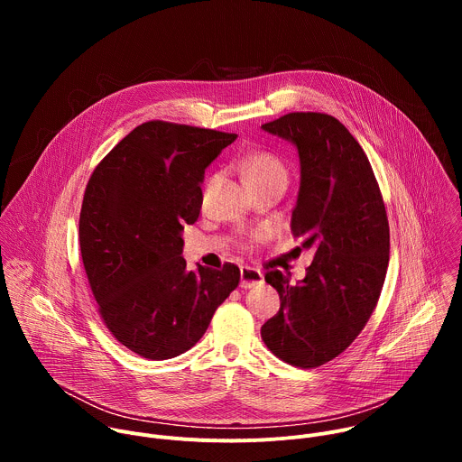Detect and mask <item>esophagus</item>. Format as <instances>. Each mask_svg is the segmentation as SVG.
<instances>
[{
  "mask_svg": "<svg viewBox=\"0 0 462 462\" xmlns=\"http://www.w3.org/2000/svg\"><path fill=\"white\" fill-rule=\"evenodd\" d=\"M263 282H265V278H263V274L252 267H241V289H254V287H259L263 285Z\"/></svg>",
  "mask_w": 462,
  "mask_h": 462,
  "instance_id": "esophagus-1",
  "label": "esophagus"
}]
</instances>
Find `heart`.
Instances as JSON below:
<instances>
[{
  "label": "heart",
  "instance_id": "obj_1",
  "mask_svg": "<svg viewBox=\"0 0 462 462\" xmlns=\"http://www.w3.org/2000/svg\"><path fill=\"white\" fill-rule=\"evenodd\" d=\"M241 173L245 177L246 186L257 180L267 179H282L287 182V168L280 157L269 152H254L241 159L239 162Z\"/></svg>",
  "mask_w": 462,
  "mask_h": 462
}]
</instances>
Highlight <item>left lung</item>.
Listing matches in <instances>:
<instances>
[{
  "label": "left lung",
  "instance_id": "1",
  "mask_svg": "<svg viewBox=\"0 0 462 462\" xmlns=\"http://www.w3.org/2000/svg\"><path fill=\"white\" fill-rule=\"evenodd\" d=\"M261 127L298 150L291 230L314 250L301 282L265 274L282 305L261 338L283 362L318 367L353 344L376 307L389 263L385 207L362 146L335 116L289 113Z\"/></svg>",
  "mask_w": 462,
  "mask_h": 462
}]
</instances>
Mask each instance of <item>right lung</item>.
I'll use <instances>...</instances> for the list:
<instances>
[{"mask_svg": "<svg viewBox=\"0 0 462 462\" xmlns=\"http://www.w3.org/2000/svg\"><path fill=\"white\" fill-rule=\"evenodd\" d=\"M237 139L216 129L152 120L95 168L80 212L84 269L111 335L129 351L168 360L207 333L239 283L221 271L186 269L184 225L199 217L205 170Z\"/></svg>", "mask_w": 462, "mask_h": 462, "instance_id": "obj_1", "label": "right lung"}]
</instances>
